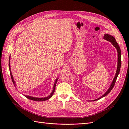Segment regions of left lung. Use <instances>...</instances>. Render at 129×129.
Here are the masks:
<instances>
[{"label": "left lung", "mask_w": 129, "mask_h": 129, "mask_svg": "<svg viewBox=\"0 0 129 129\" xmlns=\"http://www.w3.org/2000/svg\"><path fill=\"white\" fill-rule=\"evenodd\" d=\"M103 39H105V40L111 42V43L112 44V45L115 47L116 48L117 50V53H118L117 68V71H116V73L115 74V76L114 77V80H113L110 87H109V88L108 89V90L107 91V92H105L103 95H102V96L100 97V98L97 99L96 100H92V101H97L98 100L101 99V98H102V97H104L105 96H107L108 94V93L111 91V90L112 89V88H114V85H115L116 81L117 80V76H118V74H119V73L120 72V66H121V51H120V49L119 46L118 44H117V42H116L115 38L113 37V36H110V35L108 34H104V36L103 37Z\"/></svg>", "instance_id": "8db88e82"}]
</instances>
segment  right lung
Wrapping results in <instances>:
<instances>
[{
    "label": "right lung",
    "mask_w": 129,
    "mask_h": 129,
    "mask_svg": "<svg viewBox=\"0 0 129 129\" xmlns=\"http://www.w3.org/2000/svg\"><path fill=\"white\" fill-rule=\"evenodd\" d=\"M9 69H10V75L11 76V79H12V81L13 82V83L14 84V85L15 86V82L14 80V79L13 77L12 76V74L11 71V68H10V56L9 58ZM58 79H56L55 81V83H54V87H53V90L52 92V93H50V94L46 97H44V98H38V97H32V96H27V95H24L26 97H27V99H28L29 100H33V101H46V100H49L50 98H51L52 97L53 93H54V91H55V87H56V82L57 81Z\"/></svg>",
    "instance_id": "1"
}]
</instances>
